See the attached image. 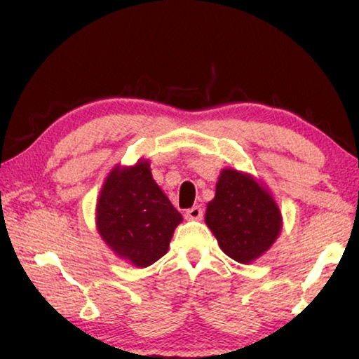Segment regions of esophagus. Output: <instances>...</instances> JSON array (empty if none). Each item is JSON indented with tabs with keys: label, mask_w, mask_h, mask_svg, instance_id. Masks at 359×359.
I'll use <instances>...</instances> for the list:
<instances>
[{
	"label": "esophagus",
	"mask_w": 359,
	"mask_h": 359,
	"mask_svg": "<svg viewBox=\"0 0 359 359\" xmlns=\"http://www.w3.org/2000/svg\"><path fill=\"white\" fill-rule=\"evenodd\" d=\"M203 215H204V212L201 209V205H194V208L188 209L185 212L187 220H203Z\"/></svg>",
	"instance_id": "34e87169"
}]
</instances>
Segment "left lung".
Segmentation results:
<instances>
[{
  "mask_svg": "<svg viewBox=\"0 0 359 359\" xmlns=\"http://www.w3.org/2000/svg\"><path fill=\"white\" fill-rule=\"evenodd\" d=\"M204 218L223 253L242 264L263 257L283 226L271 191L252 174L234 168L222 169Z\"/></svg>",
  "mask_w": 359,
  "mask_h": 359,
  "instance_id": "8db88e82",
  "label": "left lung"
}]
</instances>
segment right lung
<instances>
[{"label": "right lung", "instance_id": "1", "mask_svg": "<svg viewBox=\"0 0 359 359\" xmlns=\"http://www.w3.org/2000/svg\"><path fill=\"white\" fill-rule=\"evenodd\" d=\"M180 212L151 177L150 161L115 166L96 201V229L106 245L136 267H147L166 255Z\"/></svg>", "mask_w": 359, "mask_h": 359}]
</instances>
